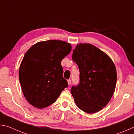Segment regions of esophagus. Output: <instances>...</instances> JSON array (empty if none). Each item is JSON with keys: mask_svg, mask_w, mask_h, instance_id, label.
Instances as JSON below:
<instances>
[{"mask_svg": "<svg viewBox=\"0 0 134 134\" xmlns=\"http://www.w3.org/2000/svg\"><path fill=\"white\" fill-rule=\"evenodd\" d=\"M68 83L69 85H71V79H69V80H68Z\"/></svg>", "mask_w": 134, "mask_h": 134, "instance_id": "obj_1", "label": "esophagus"}]
</instances>
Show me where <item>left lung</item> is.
<instances>
[{
  "label": "left lung",
  "mask_w": 134,
  "mask_h": 134,
  "mask_svg": "<svg viewBox=\"0 0 134 134\" xmlns=\"http://www.w3.org/2000/svg\"><path fill=\"white\" fill-rule=\"evenodd\" d=\"M72 59L79 69V83L71 88L76 106L88 114L101 110L108 104L116 83V71L106 53L90 43H79Z\"/></svg>",
  "instance_id": "1"
}]
</instances>
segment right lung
Instances as JSON below:
<instances>
[{
    "instance_id": "obj_1",
    "label": "right lung",
    "mask_w": 134,
    "mask_h": 134,
    "mask_svg": "<svg viewBox=\"0 0 134 134\" xmlns=\"http://www.w3.org/2000/svg\"><path fill=\"white\" fill-rule=\"evenodd\" d=\"M71 49L66 42L49 40L35 44L26 52L19 77L23 95L32 106L39 109L49 106L68 86L60 62Z\"/></svg>"
}]
</instances>
